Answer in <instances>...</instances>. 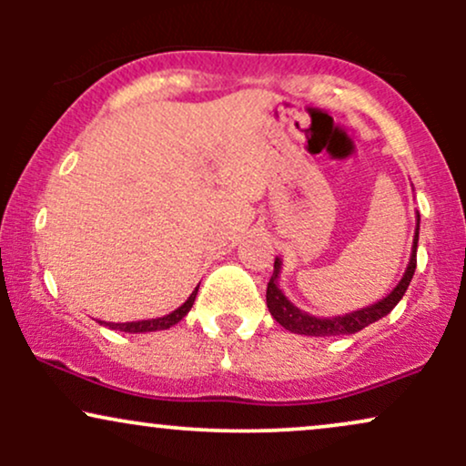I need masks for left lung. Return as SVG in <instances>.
Masks as SVG:
<instances>
[{
	"mask_svg": "<svg viewBox=\"0 0 466 466\" xmlns=\"http://www.w3.org/2000/svg\"><path fill=\"white\" fill-rule=\"evenodd\" d=\"M419 223L420 217L416 218V232H414V245H411V256L410 265L405 269L403 278L399 280V285L388 293L383 300L370 304V307L360 309V311H352L346 315H335V318H315L300 311L298 307H293V302L287 300L285 293L278 287V274H280V258H276L274 263V276L267 282V309L274 315V319L280 326H285L287 330L298 335H311V337H330V335H352L357 330L366 329L368 324L377 322V319L386 318V315L397 307L400 298L408 291L411 276L416 269V248H419Z\"/></svg>",
	"mask_w": 466,
	"mask_h": 466,
	"instance_id": "1",
	"label": "left lung"
}]
</instances>
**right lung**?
<instances>
[{
    "label": "right lung",
    "mask_w": 466,
    "mask_h": 466,
    "mask_svg": "<svg viewBox=\"0 0 466 466\" xmlns=\"http://www.w3.org/2000/svg\"><path fill=\"white\" fill-rule=\"evenodd\" d=\"M197 291H199V287L195 289V291L190 293V298L181 304L179 309H175L173 313L164 315V318H155V319H140V322H125V324H116V322H100V324H106L109 329L114 330H125V333H151V330H166L170 329V326H175L179 322V319H184L188 311L192 309V304H195V298H197Z\"/></svg>",
    "instance_id": "1"
}]
</instances>
